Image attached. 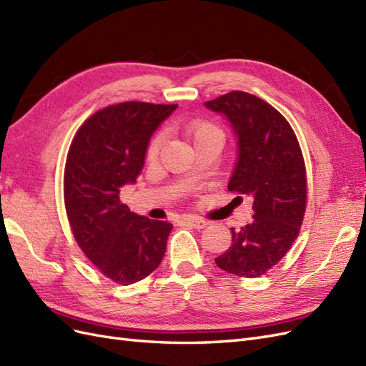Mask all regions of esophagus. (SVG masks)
<instances>
[{
	"label": "esophagus",
	"instance_id": "obj_1",
	"mask_svg": "<svg viewBox=\"0 0 366 366\" xmlns=\"http://www.w3.org/2000/svg\"><path fill=\"white\" fill-rule=\"evenodd\" d=\"M184 223L194 226L195 229H204L209 223L206 219H202V218H197V217H189V218H184Z\"/></svg>",
	"mask_w": 366,
	"mask_h": 366
}]
</instances>
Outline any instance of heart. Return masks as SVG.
<instances>
[{
	"instance_id": "1",
	"label": "heart",
	"mask_w": 366,
	"mask_h": 366,
	"mask_svg": "<svg viewBox=\"0 0 366 366\" xmlns=\"http://www.w3.org/2000/svg\"><path fill=\"white\" fill-rule=\"evenodd\" d=\"M184 134L187 136L195 148H198L200 145L206 142H223L224 140V134H223V129H221L215 122L204 119V117H195V119H189L183 122L180 125ZM162 145H163V134L162 132H156L149 142H148V147H147V162L149 163H156L159 160L160 156V151H162Z\"/></svg>"
}]
</instances>
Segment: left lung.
<instances>
[{
	"label": "left lung",
	"mask_w": 366,
	"mask_h": 366,
	"mask_svg": "<svg viewBox=\"0 0 366 366\" xmlns=\"http://www.w3.org/2000/svg\"><path fill=\"white\" fill-rule=\"evenodd\" d=\"M230 120L239 157L227 189L253 198L252 223L232 232V246L215 258L219 269L259 278L293 246L307 209V171L287 119L261 97L230 92L204 104ZM241 198V197H239Z\"/></svg>",
	"instance_id": "1"
}]
</instances>
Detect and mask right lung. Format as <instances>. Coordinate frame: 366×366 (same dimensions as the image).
I'll return each instance as SVG.
<instances>
[{"mask_svg": "<svg viewBox=\"0 0 366 366\" xmlns=\"http://www.w3.org/2000/svg\"><path fill=\"white\" fill-rule=\"evenodd\" d=\"M175 104L122 102L76 131L64 169V203L77 246L108 280L129 285L156 270L172 224L131 212L120 187L134 183L152 132Z\"/></svg>", "mask_w": 366, "mask_h": 366, "instance_id": "add662e5", "label": "right lung"}]
</instances>
